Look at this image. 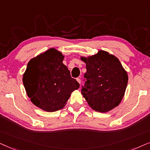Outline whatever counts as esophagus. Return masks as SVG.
Instances as JSON below:
<instances>
[{"mask_svg":"<svg viewBox=\"0 0 150 150\" xmlns=\"http://www.w3.org/2000/svg\"><path fill=\"white\" fill-rule=\"evenodd\" d=\"M77 81H78V83H79V84H81V79L80 78H77Z\"/></svg>","mask_w":150,"mask_h":150,"instance_id":"obj_1","label":"esophagus"}]
</instances>
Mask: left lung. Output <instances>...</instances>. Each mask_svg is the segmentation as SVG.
Instances as JSON below:
<instances>
[{"label": "left lung", "mask_w": 150, "mask_h": 150, "mask_svg": "<svg viewBox=\"0 0 150 150\" xmlns=\"http://www.w3.org/2000/svg\"><path fill=\"white\" fill-rule=\"evenodd\" d=\"M86 63L84 85L81 94L92 109L106 112L117 107L124 96L128 77L118 59L106 51H99Z\"/></svg>", "instance_id": "left-lung-1"}]
</instances>
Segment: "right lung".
Instances as JSON below:
<instances>
[{"label":"right lung","instance_id":"obj_1","mask_svg":"<svg viewBox=\"0 0 150 150\" xmlns=\"http://www.w3.org/2000/svg\"><path fill=\"white\" fill-rule=\"evenodd\" d=\"M64 56L50 49L31 59L23 75V84L28 97L37 107L55 112L65 106L72 92L79 88L62 63Z\"/></svg>","mask_w":150,"mask_h":150}]
</instances>
